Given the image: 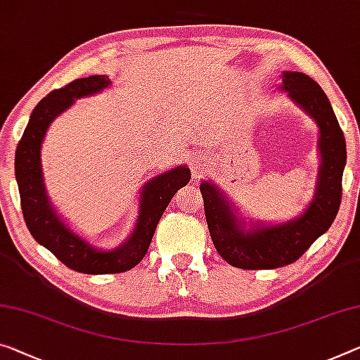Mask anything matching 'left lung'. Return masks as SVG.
I'll use <instances>...</instances> for the list:
<instances>
[{
    "mask_svg": "<svg viewBox=\"0 0 360 360\" xmlns=\"http://www.w3.org/2000/svg\"><path fill=\"white\" fill-rule=\"evenodd\" d=\"M280 90L288 93L319 127L320 169L314 199L300 217L283 224H246L217 185L201 181L204 212L215 250L238 269H278L300 259L327 231L340 211L346 141L322 88L302 72H283Z\"/></svg>",
    "mask_w": 360,
    "mask_h": 360,
    "instance_id": "8db88e82",
    "label": "left lung"
}]
</instances>
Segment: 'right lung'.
I'll use <instances>...</instances> for the list:
<instances>
[{"label":"right lung","instance_id":"add662e5","mask_svg":"<svg viewBox=\"0 0 360 360\" xmlns=\"http://www.w3.org/2000/svg\"><path fill=\"white\" fill-rule=\"evenodd\" d=\"M109 85L110 80L106 75H90L70 82L43 98L32 110L29 124L15 149L14 162L22 214L32 236L69 269L90 275L120 274L134 269L145 257L170 199L191 179L190 169L176 165L175 169L149 180L141 188L134 231L115 250H96L60 220L49 202L43 184L40 161L43 138L53 120L69 109L75 99L95 95Z\"/></svg>","mask_w":360,"mask_h":360}]
</instances>
